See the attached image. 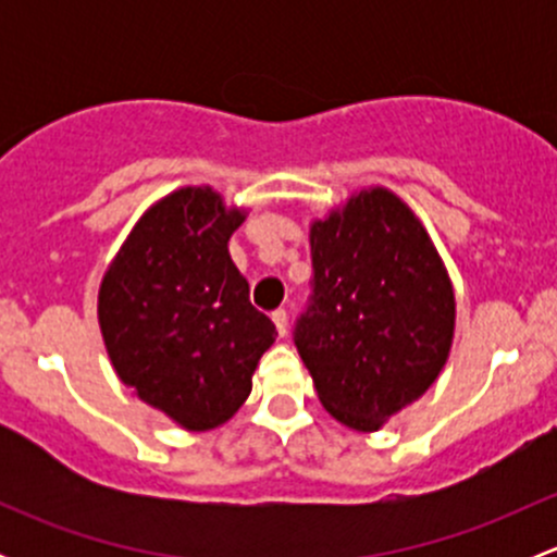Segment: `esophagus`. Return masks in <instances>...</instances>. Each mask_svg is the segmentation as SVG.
I'll return each mask as SVG.
<instances>
[{"label":"esophagus","instance_id":"obj_1","mask_svg":"<svg viewBox=\"0 0 557 557\" xmlns=\"http://www.w3.org/2000/svg\"><path fill=\"white\" fill-rule=\"evenodd\" d=\"M272 320H274V329H277L280 336L288 334V312H285V310H274L272 312Z\"/></svg>","mask_w":557,"mask_h":557}]
</instances>
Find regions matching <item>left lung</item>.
<instances>
[{
    "instance_id": "8db88e82",
    "label": "left lung",
    "mask_w": 557,
    "mask_h": 557,
    "mask_svg": "<svg viewBox=\"0 0 557 557\" xmlns=\"http://www.w3.org/2000/svg\"><path fill=\"white\" fill-rule=\"evenodd\" d=\"M312 296L294 342L320 404L377 431L450 356L455 294L423 223L387 188L350 196L310 228Z\"/></svg>"
}]
</instances>
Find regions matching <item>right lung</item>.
I'll use <instances>...</instances> for the list:
<instances>
[{"mask_svg": "<svg viewBox=\"0 0 557 557\" xmlns=\"http://www.w3.org/2000/svg\"><path fill=\"white\" fill-rule=\"evenodd\" d=\"M243 221L207 185L174 190L139 218L99 288L121 383L188 431L215 429L243 407L277 336L228 256Z\"/></svg>", "mask_w": 557, "mask_h": 557, "instance_id": "add662e5", "label": "right lung"}]
</instances>
